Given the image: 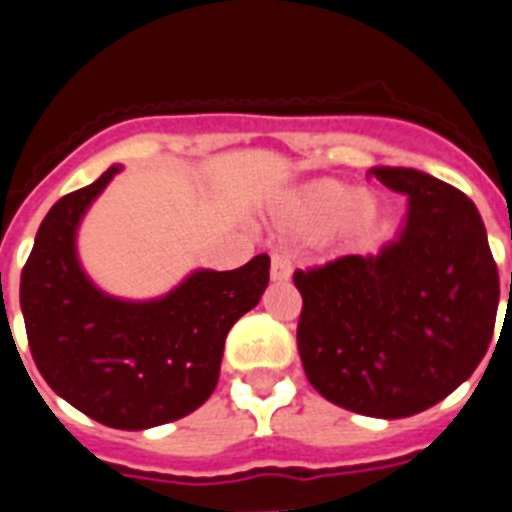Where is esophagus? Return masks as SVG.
<instances>
[{
    "label": "esophagus",
    "instance_id": "1",
    "mask_svg": "<svg viewBox=\"0 0 512 512\" xmlns=\"http://www.w3.org/2000/svg\"><path fill=\"white\" fill-rule=\"evenodd\" d=\"M292 277V261L284 253H274L271 256V279L274 282H287Z\"/></svg>",
    "mask_w": 512,
    "mask_h": 512
}]
</instances>
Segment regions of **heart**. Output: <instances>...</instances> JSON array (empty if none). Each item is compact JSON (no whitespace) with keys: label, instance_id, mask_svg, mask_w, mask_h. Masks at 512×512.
<instances>
[{"label":"heart","instance_id":"obj_1","mask_svg":"<svg viewBox=\"0 0 512 512\" xmlns=\"http://www.w3.org/2000/svg\"><path fill=\"white\" fill-rule=\"evenodd\" d=\"M377 223V200L336 179L300 189L284 207V225L300 238H325L336 230L343 241H361Z\"/></svg>","mask_w":512,"mask_h":512}]
</instances>
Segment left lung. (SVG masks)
I'll list each match as a JSON object with an SVG mask.
<instances>
[{
    "instance_id": "8db88e82",
    "label": "left lung",
    "mask_w": 512,
    "mask_h": 512,
    "mask_svg": "<svg viewBox=\"0 0 512 512\" xmlns=\"http://www.w3.org/2000/svg\"><path fill=\"white\" fill-rule=\"evenodd\" d=\"M366 176L408 194L405 228L377 256L295 271L297 348L328 402L369 418H408L449 397L485 359L500 279L467 194L400 166Z\"/></svg>"
}]
</instances>
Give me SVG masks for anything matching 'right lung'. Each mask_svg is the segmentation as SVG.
Masks as SVG:
<instances>
[{
  "instance_id": "add662e5",
  "label": "right lung",
  "mask_w": 512,
  "mask_h": 512,
  "mask_svg": "<svg viewBox=\"0 0 512 512\" xmlns=\"http://www.w3.org/2000/svg\"><path fill=\"white\" fill-rule=\"evenodd\" d=\"M120 166L66 194L40 223L20 279L27 343L63 400L120 431H143L197 410L215 390L228 330L259 305L269 256L233 271H194L161 300L102 295L76 259V228Z\"/></svg>"
}]
</instances>
